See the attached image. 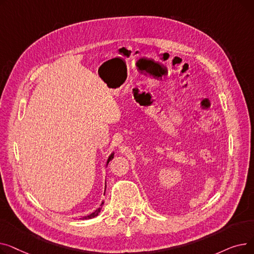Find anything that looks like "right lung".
I'll use <instances>...</instances> for the list:
<instances>
[{
	"label": "right lung",
	"mask_w": 254,
	"mask_h": 254,
	"mask_svg": "<svg viewBox=\"0 0 254 254\" xmlns=\"http://www.w3.org/2000/svg\"><path fill=\"white\" fill-rule=\"evenodd\" d=\"M113 157H114V152H112L110 155H109V157H108V159H107V166H108V164H109V162L111 161V159H113ZM105 190H106V188H105ZM104 194H105V192H104ZM103 204H104V202H102V204H101V207L100 208H98L96 211H93L91 214H89V215H87V216H84V217H82V218H80V219H90V218H93V217H96V216H98L99 215V213L101 212V210H102V206H103Z\"/></svg>",
	"instance_id": "right-lung-1"
}]
</instances>
